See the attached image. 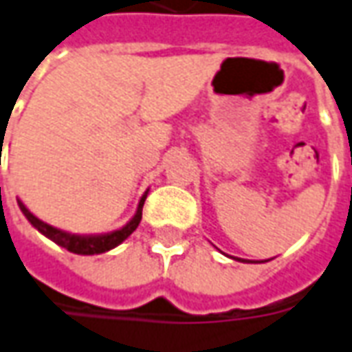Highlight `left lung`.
Instances as JSON below:
<instances>
[{"mask_svg": "<svg viewBox=\"0 0 352 352\" xmlns=\"http://www.w3.org/2000/svg\"><path fill=\"white\" fill-rule=\"evenodd\" d=\"M236 260H241V258H236ZM241 262H245V260H241ZM262 262H267V260H262Z\"/></svg>", "mask_w": 352, "mask_h": 352, "instance_id": "left-lung-1", "label": "left lung"}]
</instances>
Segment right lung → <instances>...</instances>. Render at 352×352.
Instances as JSON below:
<instances>
[{
  "instance_id": "1",
  "label": "right lung",
  "mask_w": 352,
  "mask_h": 352,
  "mask_svg": "<svg viewBox=\"0 0 352 352\" xmlns=\"http://www.w3.org/2000/svg\"><path fill=\"white\" fill-rule=\"evenodd\" d=\"M146 196H148V190L142 195L140 202H138V208H136L135 216L126 221V226H123L121 229H117V231H111V233H100V235H78V233H69V231H63V229H59V227L50 226V223L42 221L40 217H36L34 214L23 204V200L16 198V204L21 208V212L25 214L26 219L30 221V226L34 227V229H38L44 236H47L50 241H54V243L61 246V248H67V250L73 252V254L94 256V254H102V252H107V250L119 246L125 241L126 236L135 231L136 227H138V223H140V219H142V206H144Z\"/></svg>"
}]
</instances>
